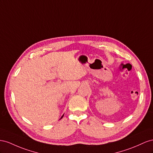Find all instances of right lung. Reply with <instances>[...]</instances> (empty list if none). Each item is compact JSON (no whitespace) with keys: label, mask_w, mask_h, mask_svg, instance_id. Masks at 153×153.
Segmentation results:
<instances>
[{"label":"right lung","mask_w":153,"mask_h":153,"mask_svg":"<svg viewBox=\"0 0 153 153\" xmlns=\"http://www.w3.org/2000/svg\"><path fill=\"white\" fill-rule=\"evenodd\" d=\"M63 116H64V114H63V115H62V117H61V118H60V119H62V118H63Z\"/></svg>","instance_id":"obj_1"}]
</instances>
